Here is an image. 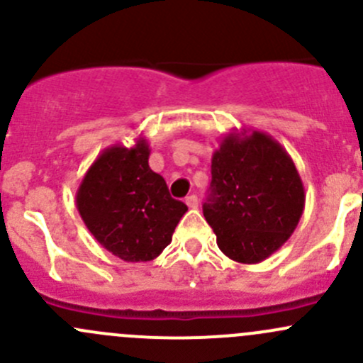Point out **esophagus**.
I'll return each instance as SVG.
<instances>
[{"label":"esophagus","mask_w":363,"mask_h":363,"mask_svg":"<svg viewBox=\"0 0 363 363\" xmlns=\"http://www.w3.org/2000/svg\"><path fill=\"white\" fill-rule=\"evenodd\" d=\"M186 205H188L189 208H196V207H199V196H196V195L186 196Z\"/></svg>","instance_id":"esophagus-1"}]
</instances>
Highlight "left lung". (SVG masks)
<instances>
[{
	"label": "left lung",
	"instance_id": "8db88e82",
	"mask_svg": "<svg viewBox=\"0 0 363 363\" xmlns=\"http://www.w3.org/2000/svg\"><path fill=\"white\" fill-rule=\"evenodd\" d=\"M205 221L219 250L259 263L290 239L302 218V179L283 145L263 131L228 133L212 155Z\"/></svg>",
	"mask_w": 363,
	"mask_h": 363
}]
</instances>
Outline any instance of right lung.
I'll use <instances>...</instances> for the list:
<instances>
[{"label":"right lung","instance_id":"obj_1","mask_svg":"<svg viewBox=\"0 0 363 363\" xmlns=\"http://www.w3.org/2000/svg\"><path fill=\"white\" fill-rule=\"evenodd\" d=\"M147 140L112 145L91 164L77 189V208L87 230L124 262H151L172 242L186 203L149 167Z\"/></svg>","mask_w":363,"mask_h":363}]
</instances>
